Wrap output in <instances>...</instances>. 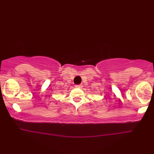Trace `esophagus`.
Segmentation results:
<instances>
[{"instance_id": "obj_1", "label": "esophagus", "mask_w": 154, "mask_h": 154, "mask_svg": "<svg viewBox=\"0 0 154 154\" xmlns=\"http://www.w3.org/2000/svg\"><path fill=\"white\" fill-rule=\"evenodd\" d=\"M75 87H76V88H82V85H81V84H79V85H75Z\"/></svg>"}]
</instances>
